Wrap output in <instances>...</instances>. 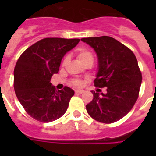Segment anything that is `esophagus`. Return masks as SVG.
I'll return each instance as SVG.
<instances>
[{
  "label": "esophagus",
  "mask_w": 156,
  "mask_h": 156,
  "mask_svg": "<svg viewBox=\"0 0 156 156\" xmlns=\"http://www.w3.org/2000/svg\"><path fill=\"white\" fill-rule=\"evenodd\" d=\"M75 92H76V94H80L83 93V92H84V90H76Z\"/></svg>",
  "instance_id": "esophagus-1"
}]
</instances>
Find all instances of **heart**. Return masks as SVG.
<instances>
[{
    "label": "heart",
    "instance_id": "obj_1",
    "mask_svg": "<svg viewBox=\"0 0 156 156\" xmlns=\"http://www.w3.org/2000/svg\"><path fill=\"white\" fill-rule=\"evenodd\" d=\"M76 56L78 60L80 61V62L84 63L85 62L88 61V60H91L94 61V57L93 55H92L91 52L90 51H88L87 49H85V48H80L79 50L77 51L76 52ZM67 62V59H65L64 62H63V65H65ZM73 83L75 86L80 87L83 85V82L80 80H74L73 81Z\"/></svg>",
    "mask_w": 156,
    "mask_h": 156
}]
</instances>
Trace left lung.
<instances>
[{
    "mask_svg": "<svg viewBox=\"0 0 156 156\" xmlns=\"http://www.w3.org/2000/svg\"><path fill=\"white\" fill-rule=\"evenodd\" d=\"M98 55L94 86L107 87L106 94L92 90L93 100L86 105L95 120L112 123L122 119L134 105L142 76L137 60L130 49L111 37L82 38Z\"/></svg>",
    "mask_w": 156,
    "mask_h": 156,
    "instance_id": "8db88e82",
    "label": "left lung"
}]
</instances>
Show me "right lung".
<instances>
[{"instance_id":"add662e5","label":"right lung","mask_w":156,"mask_h":156,"mask_svg":"<svg viewBox=\"0 0 156 156\" xmlns=\"http://www.w3.org/2000/svg\"><path fill=\"white\" fill-rule=\"evenodd\" d=\"M80 39L44 38L28 48L18 59L14 69V89L24 109L32 117L49 122L62 116L74 90L68 87L56 90L51 83L58 73L66 53Z\"/></svg>"}]
</instances>
